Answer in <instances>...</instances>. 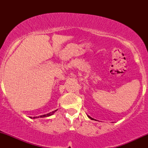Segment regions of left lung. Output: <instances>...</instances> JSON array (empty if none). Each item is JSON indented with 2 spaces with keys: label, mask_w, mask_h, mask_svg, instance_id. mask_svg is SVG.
<instances>
[{
  "label": "left lung",
  "mask_w": 148,
  "mask_h": 148,
  "mask_svg": "<svg viewBox=\"0 0 148 148\" xmlns=\"http://www.w3.org/2000/svg\"><path fill=\"white\" fill-rule=\"evenodd\" d=\"M88 116L89 117V118H90V119H92V120H94V119H93V118H92V117H90V116H88Z\"/></svg>",
  "instance_id": "8db88e82"
}]
</instances>
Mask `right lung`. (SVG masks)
Masks as SVG:
<instances>
[{"label": "right lung", "mask_w": 148, "mask_h": 148, "mask_svg": "<svg viewBox=\"0 0 148 148\" xmlns=\"http://www.w3.org/2000/svg\"><path fill=\"white\" fill-rule=\"evenodd\" d=\"M57 110H54V111H52V112H50V113H48V114H44V115H41V116H40V117H47V116H51V115H52L54 114V112H56V111ZM32 118V117H31ZM36 118H39V116L38 117H36V116H34V117H33V119H36Z\"/></svg>", "instance_id": "add662e5"}]
</instances>
